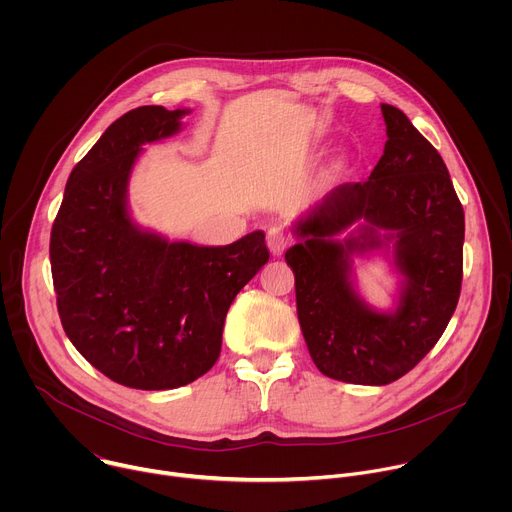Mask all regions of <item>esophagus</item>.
<instances>
[{"label":"esophagus","mask_w":512,"mask_h":512,"mask_svg":"<svg viewBox=\"0 0 512 512\" xmlns=\"http://www.w3.org/2000/svg\"><path fill=\"white\" fill-rule=\"evenodd\" d=\"M267 247H269L271 255H275V257H279L285 251L287 235H285V231L281 227H271L267 231Z\"/></svg>","instance_id":"34e87169"}]
</instances>
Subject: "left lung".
I'll use <instances>...</instances> for the list:
<instances>
[{"mask_svg": "<svg viewBox=\"0 0 512 512\" xmlns=\"http://www.w3.org/2000/svg\"><path fill=\"white\" fill-rule=\"evenodd\" d=\"M381 111L387 141L369 180L330 190L291 227L298 245L285 251L314 364L330 379L375 387L401 379L442 338L460 298L464 247V208L442 156L401 109ZM377 250L402 275L389 313L353 287V255Z\"/></svg>", "mask_w": 512, "mask_h": 512, "instance_id": "obj_1", "label": "left lung"}]
</instances>
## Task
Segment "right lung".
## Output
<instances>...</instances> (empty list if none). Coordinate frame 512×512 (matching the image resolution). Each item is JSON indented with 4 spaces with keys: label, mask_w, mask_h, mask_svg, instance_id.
Instances as JSON below:
<instances>
[{
    "label": "right lung",
    "mask_w": 512,
    "mask_h": 512,
    "mask_svg": "<svg viewBox=\"0 0 512 512\" xmlns=\"http://www.w3.org/2000/svg\"><path fill=\"white\" fill-rule=\"evenodd\" d=\"M186 113L145 105L111 123L70 172L50 235L68 340L105 377L141 391L178 389L212 369L233 300L269 261L263 231L198 247L131 218L141 145L178 133Z\"/></svg>",
    "instance_id": "obj_1"
}]
</instances>
